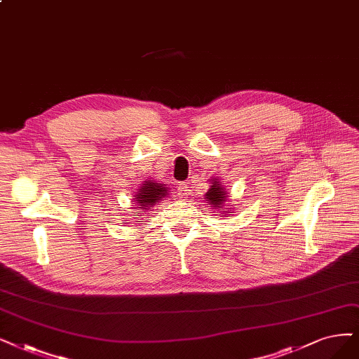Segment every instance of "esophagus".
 Instances as JSON below:
<instances>
[{
  "label": "esophagus",
  "mask_w": 359,
  "mask_h": 359,
  "mask_svg": "<svg viewBox=\"0 0 359 359\" xmlns=\"http://www.w3.org/2000/svg\"><path fill=\"white\" fill-rule=\"evenodd\" d=\"M177 194H179V196H180V198H188V195H189V184H188V183H182V184H179Z\"/></svg>",
  "instance_id": "34e87169"
}]
</instances>
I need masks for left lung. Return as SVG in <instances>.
Here are the masks:
<instances>
[{"label":"left lung","mask_w":359,"mask_h":359,"mask_svg":"<svg viewBox=\"0 0 359 359\" xmlns=\"http://www.w3.org/2000/svg\"><path fill=\"white\" fill-rule=\"evenodd\" d=\"M226 192L222 189V187H219V182H215L211 184V188L208 189V192L205 194V200L210 201V204H213L215 207L217 205L220 208L222 203L226 201Z\"/></svg>","instance_id":"obj_1"}]
</instances>
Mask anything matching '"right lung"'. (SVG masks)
<instances>
[{
	"label": "right lung",
	"instance_id": "add662e5",
	"mask_svg": "<svg viewBox=\"0 0 359 359\" xmlns=\"http://www.w3.org/2000/svg\"><path fill=\"white\" fill-rule=\"evenodd\" d=\"M165 194H167V189L163 187V184H158L154 182H146L136 195V201H137V203H135V204H137L136 208L148 210V208L154 207V204L161 200L163 196H165Z\"/></svg>",
	"mask_w": 359,
	"mask_h": 359
}]
</instances>
